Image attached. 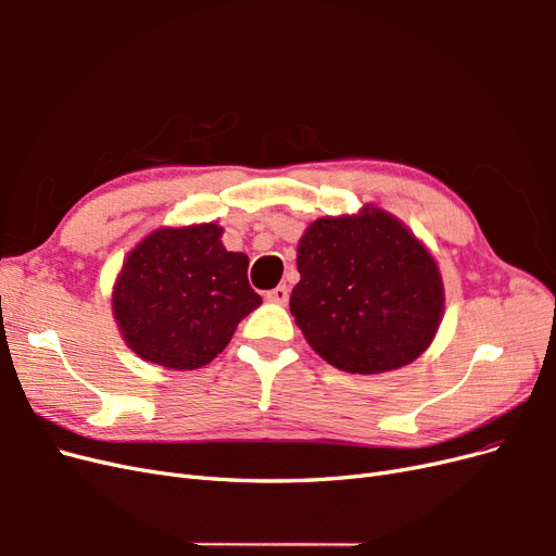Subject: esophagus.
Returning a JSON list of instances; mask_svg holds the SVG:
<instances>
[{
  "label": "esophagus",
  "mask_w": 556,
  "mask_h": 556,
  "mask_svg": "<svg viewBox=\"0 0 556 556\" xmlns=\"http://www.w3.org/2000/svg\"><path fill=\"white\" fill-rule=\"evenodd\" d=\"M266 299L271 301V304H280V306H285V304H288V299H290L288 285H278V288L268 290V292H266Z\"/></svg>",
  "instance_id": "esophagus-1"
}]
</instances>
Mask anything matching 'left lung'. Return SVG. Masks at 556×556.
Masks as SVG:
<instances>
[{"label":"left lung","instance_id":"8db88e82","mask_svg":"<svg viewBox=\"0 0 556 556\" xmlns=\"http://www.w3.org/2000/svg\"><path fill=\"white\" fill-rule=\"evenodd\" d=\"M301 280L290 311L308 345L348 374L374 376L415 362L443 319L439 264L382 208L319 217L296 248Z\"/></svg>","mask_w":556,"mask_h":556}]
</instances>
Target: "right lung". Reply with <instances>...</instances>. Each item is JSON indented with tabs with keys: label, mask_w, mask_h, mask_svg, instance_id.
<instances>
[{
	"label": "right lung",
	"mask_w": 556,
	"mask_h": 556,
	"mask_svg": "<svg viewBox=\"0 0 556 556\" xmlns=\"http://www.w3.org/2000/svg\"><path fill=\"white\" fill-rule=\"evenodd\" d=\"M215 223L162 227L134 248L113 288L125 343L150 364L192 371L213 362L262 304L248 255L229 252Z\"/></svg>",
	"instance_id": "obj_1"
}]
</instances>
